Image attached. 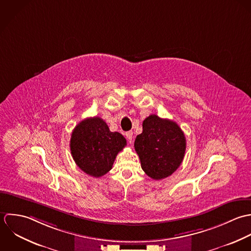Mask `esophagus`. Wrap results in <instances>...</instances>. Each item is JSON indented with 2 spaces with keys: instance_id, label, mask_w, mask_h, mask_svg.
Segmentation results:
<instances>
[{
  "instance_id": "obj_1",
  "label": "esophagus",
  "mask_w": 251,
  "mask_h": 251,
  "mask_svg": "<svg viewBox=\"0 0 251 251\" xmlns=\"http://www.w3.org/2000/svg\"><path fill=\"white\" fill-rule=\"evenodd\" d=\"M125 135H126V138L128 139V141L131 143V142H132V139H133V132H132V131L126 132Z\"/></svg>"
}]
</instances>
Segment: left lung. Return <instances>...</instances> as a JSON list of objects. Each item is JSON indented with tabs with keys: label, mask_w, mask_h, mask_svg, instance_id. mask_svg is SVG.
I'll return each mask as SVG.
<instances>
[{
	"label": "left lung",
	"mask_w": 251,
	"mask_h": 251,
	"mask_svg": "<svg viewBox=\"0 0 251 251\" xmlns=\"http://www.w3.org/2000/svg\"><path fill=\"white\" fill-rule=\"evenodd\" d=\"M142 169L153 179L170 176L180 166L186 150V140L174 121L151 114L143 122V133L135 144Z\"/></svg>",
	"instance_id": "8db88e82"
}]
</instances>
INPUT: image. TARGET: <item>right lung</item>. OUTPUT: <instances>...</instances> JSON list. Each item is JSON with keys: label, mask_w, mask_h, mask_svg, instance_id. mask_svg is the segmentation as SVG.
<instances>
[{"label": "right lung", "mask_w": 251, "mask_h": 251, "mask_svg": "<svg viewBox=\"0 0 251 251\" xmlns=\"http://www.w3.org/2000/svg\"><path fill=\"white\" fill-rule=\"evenodd\" d=\"M126 139L110 132L100 117H90L74 129L70 148L75 164L87 175L100 177L109 172L118 152L126 147Z\"/></svg>", "instance_id": "add662e5"}]
</instances>
